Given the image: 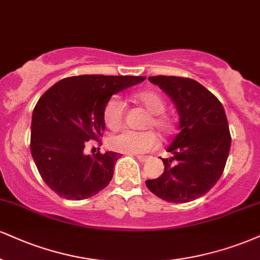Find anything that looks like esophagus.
I'll return each instance as SVG.
<instances>
[{
    "mask_svg": "<svg viewBox=\"0 0 260 260\" xmlns=\"http://www.w3.org/2000/svg\"><path fill=\"white\" fill-rule=\"evenodd\" d=\"M137 158H138L140 162H145V161L149 160V156H146V155H137Z\"/></svg>",
    "mask_w": 260,
    "mask_h": 260,
    "instance_id": "34e87169",
    "label": "esophagus"
}]
</instances>
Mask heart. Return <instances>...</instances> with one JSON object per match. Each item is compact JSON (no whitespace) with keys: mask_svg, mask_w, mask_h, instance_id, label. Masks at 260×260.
I'll use <instances>...</instances> for the list:
<instances>
[{"mask_svg":"<svg viewBox=\"0 0 260 260\" xmlns=\"http://www.w3.org/2000/svg\"><path fill=\"white\" fill-rule=\"evenodd\" d=\"M136 99L148 110L151 116L146 122V127H154L161 134L170 132L172 123L166 115L162 114L166 109V103L158 93L152 90H143L136 94ZM126 114V103L118 95H114L106 103L103 118L106 127L110 129H117L123 122ZM160 140L152 131L145 132H136V131L123 129L120 133L112 136L109 139V145L115 151L124 152V154H142L157 148Z\"/></svg>","mask_w":260,"mask_h":260,"instance_id":"heart-1","label":"heart"}]
</instances>
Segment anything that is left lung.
Segmentation results:
<instances>
[{"instance_id": "1", "label": "left lung", "mask_w": 260, "mask_h": 260, "mask_svg": "<svg viewBox=\"0 0 260 260\" xmlns=\"http://www.w3.org/2000/svg\"><path fill=\"white\" fill-rule=\"evenodd\" d=\"M171 96L179 112V133L162 158L161 177L146 180L148 189L167 202L185 203L207 193L223 174L231 136L224 108L198 81L178 76H150Z\"/></svg>"}]
</instances>
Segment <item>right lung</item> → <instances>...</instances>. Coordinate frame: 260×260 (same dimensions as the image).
I'll list each match as a JSON object with an SVG mask.
<instances>
[{
	"label": "right lung",
	"instance_id": "obj_1",
	"mask_svg": "<svg viewBox=\"0 0 260 260\" xmlns=\"http://www.w3.org/2000/svg\"><path fill=\"white\" fill-rule=\"evenodd\" d=\"M144 76L81 75L62 79L39 99L31 121L30 149L45 183L67 200L92 198L114 176L120 154L84 155L87 142L105 129L103 112L112 94L143 82Z\"/></svg>",
	"mask_w": 260,
	"mask_h": 260
}]
</instances>
